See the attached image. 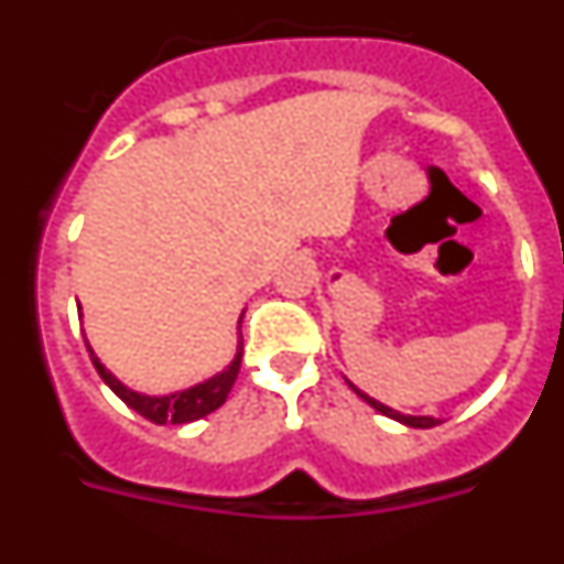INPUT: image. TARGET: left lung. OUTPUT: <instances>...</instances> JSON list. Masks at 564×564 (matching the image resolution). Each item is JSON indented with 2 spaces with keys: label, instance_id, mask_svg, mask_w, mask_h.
Here are the masks:
<instances>
[{
  "label": "left lung",
  "instance_id": "8db88e82",
  "mask_svg": "<svg viewBox=\"0 0 564 564\" xmlns=\"http://www.w3.org/2000/svg\"><path fill=\"white\" fill-rule=\"evenodd\" d=\"M350 383V381H347ZM350 390L356 392L358 398H364V401L370 403L372 410H378L381 412V415H387V417H392V421H401V423H406V426H415V430H430V426H437V417H430V415H401V412H395V410H390V406H383L381 401H376V398H370V395H364L361 390H358L356 383H350Z\"/></svg>",
  "mask_w": 564,
  "mask_h": 564
}]
</instances>
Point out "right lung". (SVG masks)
Returning <instances> with one entry per match:
<instances>
[{
  "label": "right lung",
  "mask_w": 564,
  "mask_h": 564,
  "mask_svg": "<svg viewBox=\"0 0 564 564\" xmlns=\"http://www.w3.org/2000/svg\"><path fill=\"white\" fill-rule=\"evenodd\" d=\"M239 322H242V318H239ZM89 358H93L98 376L104 378V383H107L109 390L121 398L127 406H132L138 415H143L152 423H192L206 417L208 412L220 410L223 403H226L228 392H231L234 381H237L239 376V364H242V341L237 344V356H234V361L228 364L226 370L212 376L208 381L194 383L188 390L172 392V395H143V392L129 390V387H123V383L98 361L96 352L89 350Z\"/></svg>",
  "instance_id": "obj_1"
}]
</instances>
